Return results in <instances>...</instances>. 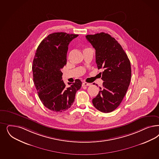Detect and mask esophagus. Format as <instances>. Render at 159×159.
Listing matches in <instances>:
<instances>
[{"label": "esophagus", "instance_id": "esophagus-1", "mask_svg": "<svg viewBox=\"0 0 159 159\" xmlns=\"http://www.w3.org/2000/svg\"><path fill=\"white\" fill-rule=\"evenodd\" d=\"M91 85V84L90 83H88V82H84L82 83V85H84V86H89Z\"/></svg>", "mask_w": 159, "mask_h": 159}]
</instances>
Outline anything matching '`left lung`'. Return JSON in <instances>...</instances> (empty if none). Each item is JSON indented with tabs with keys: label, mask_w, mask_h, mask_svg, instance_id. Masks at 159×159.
I'll list each match as a JSON object with an SVG mask.
<instances>
[{
	"label": "left lung",
	"mask_w": 159,
	"mask_h": 159,
	"mask_svg": "<svg viewBox=\"0 0 159 159\" xmlns=\"http://www.w3.org/2000/svg\"><path fill=\"white\" fill-rule=\"evenodd\" d=\"M86 39L95 50L98 68L103 81L102 88L92 99L93 106L104 113L118 108L128 91L131 78L130 62L120 44L105 33L87 35Z\"/></svg>",
	"instance_id": "8db88e82"
}]
</instances>
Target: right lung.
Returning a JSON list of instances; mask_svg holds the SVG:
<instances>
[{
  "instance_id": "add662e5",
  "label": "right lung",
  "mask_w": 159,
  "mask_h": 159,
  "mask_svg": "<svg viewBox=\"0 0 159 159\" xmlns=\"http://www.w3.org/2000/svg\"><path fill=\"white\" fill-rule=\"evenodd\" d=\"M78 36L64 32L52 33L43 40L36 50L32 67L33 81L41 102L54 112H61L70 108L81 87L82 82L78 79L70 87L62 80L68 45Z\"/></svg>"
}]
</instances>
